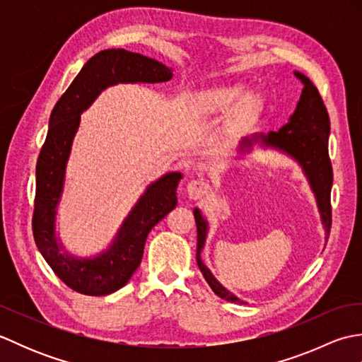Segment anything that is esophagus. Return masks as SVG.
<instances>
[{"label": "esophagus", "mask_w": 362, "mask_h": 362, "mask_svg": "<svg viewBox=\"0 0 362 362\" xmlns=\"http://www.w3.org/2000/svg\"><path fill=\"white\" fill-rule=\"evenodd\" d=\"M209 183L204 182V180H191L188 182L187 185V193L189 196V199H201L204 197L206 193H209Z\"/></svg>", "instance_id": "obj_1"}]
</instances>
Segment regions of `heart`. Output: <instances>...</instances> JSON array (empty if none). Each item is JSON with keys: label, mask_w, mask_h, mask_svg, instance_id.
<instances>
[{"label": "heart", "mask_w": 362, "mask_h": 362, "mask_svg": "<svg viewBox=\"0 0 362 362\" xmlns=\"http://www.w3.org/2000/svg\"><path fill=\"white\" fill-rule=\"evenodd\" d=\"M240 117L250 118L261 110V99L257 95H247V88L241 83L206 90L199 96V105L209 113H226L235 109Z\"/></svg>", "instance_id": "1"}]
</instances>
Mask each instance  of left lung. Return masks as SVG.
<instances>
[{"label":"left lung","instance_id":"1","mask_svg":"<svg viewBox=\"0 0 362 362\" xmlns=\"http://www.w3.org/2000/svg\"><path fill=\"white\" fill-rule=\"evenodd\" d=\"M294 76L303 83V90L296 110L289 117L286 124L276 130V132H269L267 135L253 134L252 136H244L240 141V146H238V151L247 153L253 149V146L259 144L263 148L280 151L286 153L292 160H296L300 168H302L306 179H308L314 197H316L322 226L325 228V240H328L329 228H332V204H329V196H332L333 185V169L332 161H329L328 157L329 118L327 107L324 101H322L317 88L314 87V83L305 74L298 71H294ZM193 213L197 227L196 259L204 279L210 284L214 294L221 298H226L233 303H244L243 300L222 286L214 279L210 269L204 264L201 253L205 247L209 222L202 216L199 209H194Z\"/></svg>","mask_w":362,"mask_h":362}]
</instances>
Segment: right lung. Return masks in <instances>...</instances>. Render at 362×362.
Returning a JSON list of instances; mask_svg holds the SVG:
<instances>
[{
    "label": "right lung",
    "mask_w": 362,
    "mask_h": 362,
    "mask_svg": "<svg viewBox=\"0 0 362 362\" xmlns=\"http://www.w3.org/2000/svg\"><path fill=\"white\" fill-rule=\"evenodd\" d=\"M173 78V68L126 49H104L82 66L60 96L49 117V129L35 168L33 233L46 263L66 286L86 296H107L130 280L140 266L152 227L177 205L180 173L152 182L122 221L109 247L96 257L79 258L64 252L56 235L57 205L62 199L66 163L81 115L107 87L117 83H157Z\"/></svg>",
    "instance_id": "right-lung-1"
}]
</instances>
